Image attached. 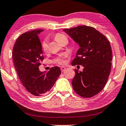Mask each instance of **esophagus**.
Returning a JSON list of instances; mask_svg holds the SVG:
<instances>
[{
    "mask_svg": "<svg viewBox=\"0 0 126 126\" xmlns=\"http://www.w3.org/2000/svg\"><path fill=\"white\" fill-rule=\"evenodd\" d=\"M61 69L62 72H63V71H64L65 70V68L64 67H62L61 68Z\"/></svg>",
    "mask_w": 126,
    "mask_h": 126,
    "instance_id": "1",
    "label": "esophagus"
}]
</instances>
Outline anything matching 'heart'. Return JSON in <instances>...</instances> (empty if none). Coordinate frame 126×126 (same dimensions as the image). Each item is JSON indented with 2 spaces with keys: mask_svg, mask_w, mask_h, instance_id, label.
Instances as JSON below:
<instances>
[{
  "mask_svg": "<svg viewBox=\"0 0 126 126\" xmlns=\"http://www.w3.org/2000/svg\"><path fill=\"white\" fill-rule=\"evenodd\" d=\"M54 39H55L58 43L61 44L64 39L67 38L66 36L63 34L57 33L54 35ZM41 46H42V48L43 51L44 52H46L48 51V44L46 39H45V40L43 41ZM54 62L58 63L59 64H64L65 63V61L63 59V58H55V59H54Z\"/></svg>",
  "mask_w": 126,
  "mask_h": 126,
  "instance_id": "heart-1",
  "label": "heart"
}]
</instances>
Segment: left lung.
<instances>
[{
    "mask_svg": "<svg viewBox=\"0 0 126 126\" xmlns=\"http://www.w3.org/2000/svg\"><path fill=\"white\" fill-rule=\"evenodd\" d=\"M63 31L80 46L72 65L84 67L82 72L75 69L73 88L84 98L93 97L103 89L110 75L112 50L109 41L92 27L81 25Z\"/></svg>",
    "mask_w": 126,
    "mask_h": 126,
    "instance_id": "left-lung-1",
    "label": "left lung"
}]
</instances>
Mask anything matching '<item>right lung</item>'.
I'll use <instances>...</instances> for the list:
<instances>
[{
	"label": "right lung",
	"mask_w": 126,
	"mask_h": 126,
	"mask_svg": "<svg viewBox=\"0 0 126 126\" xmlns=\"http://www.w3.org/2000/svg\"><path fill=\"white\" fill-rule=\"evenodd\" d=\"M42 31L37 29L23 33L17 39L12 51L18 78L25 89L35 96L48 93L61 74L59 67H52L47 72L39 71L44 56L38 35Z\"/></svg>",
	"instance_id": "obj_1"
}]
</instances>
